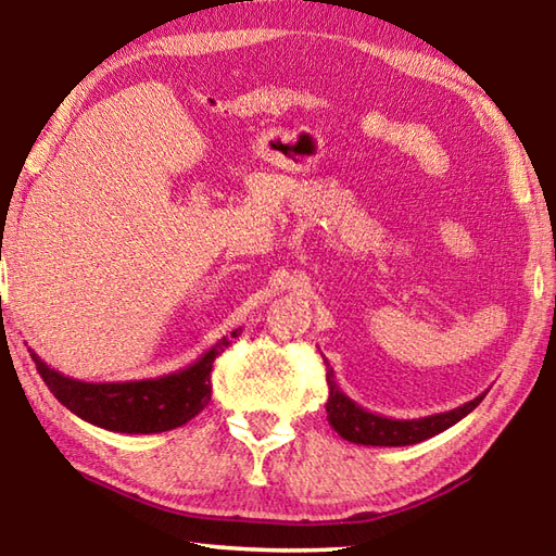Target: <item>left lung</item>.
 Instances as JSON below:
<instances>
[{"mask_svg": "<svg viewBox=\"0 0 556 556\" xmlns=\"http://www.w3.org/2000/svg\"><path fill=\"white\" fill-rule=\"evenodd\" d=\"M326 368H328L326 370L328 425L338 431V437H343L345 441H353V444H363V446L419 444V441L437 437V434H441V431H446L448 427H454L456 421H460L466 414L473 412L478 404H481V400L485 397V392H483V394H478L476 400L460 404V407H456V409L431 414V417L392 419V417H382V414H375L370 409L361 407L357 402H353L336 384L333 368L328 365V361H326Z\"/></svg>", "mask_w": 556, "mask_h": 556, "instance_id": "1", "label": "left lung"}]
</instances>
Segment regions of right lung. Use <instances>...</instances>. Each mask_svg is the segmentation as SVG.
<instances>
[{
	"label": "right lung",
	"instance_id": "right-lung-1",
	"mask_svg": "<svg viewBox=\"0 0 556 556\" xmlns=\"http://www.w3.org/2000/svg\"><path fill=\"white\" fill-rule=\"evenodd\" d=\"M230 343V338L223 336L188 368L164 378L129 382H83L65 378L46 365L31 348L29 353L53 397L80 419L117 434H159L184 427L208 404L213 363Z\"/></svg>",
	"mask_w": 556,
	"mask_h": 556
}]
</instances>
